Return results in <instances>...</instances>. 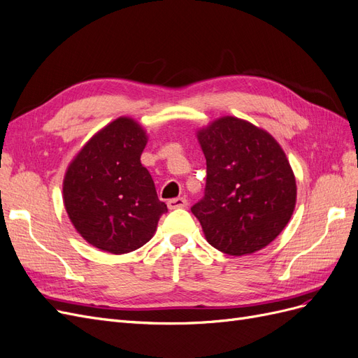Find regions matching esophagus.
<instances>
[{
	"label": "esophagus",
	"mask_w": 358,
	"mask_h": 358,
	"mask_svg": "<svg viewBox=\"0 0 358 358\" xmlns=\"http://www.w3.org/2000/svg\"><path fill=\"white\" fill-rule=\"evenodd\" d=\"M167 206H169L170 210H173V209H182V208H187V206H188V200L183 199V197L170 199V200L167 201Z\"/></svg>",
	"instance_id": "esophagus-1"
}]
</instances>
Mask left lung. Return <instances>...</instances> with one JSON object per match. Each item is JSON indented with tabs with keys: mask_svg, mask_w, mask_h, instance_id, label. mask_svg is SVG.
I'll use <instances>...</instances> for the list:
<instances>
[{
	"mask_svg": "<svg viewBox=\"0 0 358 358\" xmlns=\"http://www.w3.org/2000/svg\"><path fill=\"white\" fill-rule=\"evenodd\" d=\"M197 137L206 188L191 212L206 241L234 257L259 251L285 229L296 206V179L284 150L268 133L233 116Z\"/></svg>",
	"mask_w": 358,
	"mask_h": 358,
	"instance_id": "left-lung-1",
	"label": "left lung"
}]
</instances>
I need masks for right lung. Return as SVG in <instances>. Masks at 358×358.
<instances>
[{"instance_id":"right-lung-1","label":"right lung","mask_w":358,"mask_h":358,"mask_svg":"<svg viewBox=\"0 0 358 358\" xmlns=\"http://www.w3.org/2000/svg\"><path fill=\"white\" fill-rule=\"evenodd\" d=\"M146 142L136 121L117 117L82 148L64 178V204L74 229L101 251H136L167 212L140 162Z\"/></svg>"}]
</instances>
